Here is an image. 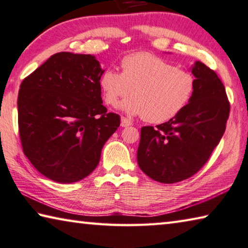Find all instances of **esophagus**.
Listing matches in <instances>:
<instances>
[{
	"mask_svg": "<svg viewBox=\"0 0 248 248\" xmlns=\"http://www.w3.org/2000/svg\"><path fill=\"white\" fill-rule=\"evenodd\" d=\"M120 125L124 128H127V127H129V125H132V121H130L127 118H121Z\"/></svg>",
	"mask_w": 248,
	"mask_h": 248,
	"instance_id": "esophagus-1",
	"label": "esophagus"
}]
</instances>
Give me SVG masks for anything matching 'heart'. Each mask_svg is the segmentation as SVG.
Listing matches in <instances>:
<instances>
[{
  "label": "heart",
  "mask_w": 248,
  "mask_h": 248,
  "mask_svg": "<svg viewBox=\"0 0 248 248\" xmlns=\"http://www.w3.org/2000/svg\"><path fill=\"white\" fill-rule=\"evenodd\" d=\"M104 99L130 116H143L146 121L162 124L173 119L194 96L196 78L162 58L139 52L124 57L121 73L107 69L99 79Z\"/></svg>",
  "instance_id": "1"
}]
</instances>
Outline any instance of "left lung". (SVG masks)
Instances as JSON below:
<instances>
[{"instance_id": "obj_1", "label": "left lung", "mask_w": 248, "mask_h": 248, "mask_svg": "<svg viewBox=\"0 0 248 248\" xmlns=\"http://www.w3.org/2000/svg\"><path fill=\"white\" fill-rule=\"evenodd\" d=\"M194 96L179 114L156 127H142L138 164L150 178L174 184L202 167L225 131L230 103L223 83L202 62L191 68Z\"/></svg>"}]
</instances>
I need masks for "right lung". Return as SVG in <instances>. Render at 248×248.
<instances>
[{
    "label": "right lung",
    "mask_w": 248,
    "mask_h": 248,
    "mask_svg": "<svg viewBox=\"0 0 248 248\" xmlns=\"http://www.w3.org/2000/svg\"><path fill=\"white\" fill-rule=\"evenodd\" d=\"M104 70L92 54L59 52L20 84L19 137L33 167L56 183L71 184L98 165L120 117L103 105Z\"/></svg>",
    "instance_id": "1"
}]
</instances>
